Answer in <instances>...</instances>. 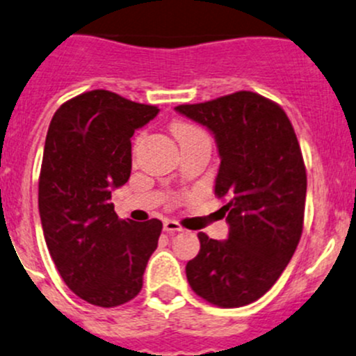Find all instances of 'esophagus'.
Here are the masks:
<instances>
[{
  "label": "esophagus",
  "mask_w": 356,
  "mask_h": 356,
  "mask_svg": "<svg viewBox=\"0 0 356 356\" xmlns=\"http://www.w3.org/2000/svg\"><path fill=\"white\" fill-rule=\"evenodd\" d=\"M163 229H164V232H170V234H175V232H181L183 231L181 225H179L177 220H171V219L164 220Z\"/></svg>",
  "instance_id": "esophagus-1"
}]
</instances>
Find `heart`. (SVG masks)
I'll return each instance as SVG.
<instances>
[{
    "label": "heart",
    "instance_id": "obj_1",
    "mask_svg": "<svg viewBox=\"0 0 356 356\" xmlns=\"http://www.w3.org/2000/svg\"><path fill=\"white\" fill-rule=\"evenodd\" d=\"M173 134L175 137H177L179 146H181V144L190 143V140L193 139H198V137L207 136V134L202 131L200 127H197V125L193 124H188V122H177V124H173Z\"/></svg>",
    "mask_w": 356,
    "mask_h": 356
}]
</instances>
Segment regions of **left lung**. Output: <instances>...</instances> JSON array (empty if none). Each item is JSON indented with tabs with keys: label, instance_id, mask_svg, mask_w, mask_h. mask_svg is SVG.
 Instances as JSON below:
<instances>
[{
	"label": "left lung",
	"instance_id": "left-lung-1",
	"mask_svg": "<svg viewBox=\"0 0 356 356\" xmlns=\"http://www.w3.org/2000/svg\"><path fill=\"white\" fill-rule=\"evenodd\" d=\"M175 110L216 137V195L229 224L224 241L198 232L186 280L217 307L248 305L273 286L300 241L307 175L299 140L282 106L253 91Z\"/></svg>",
	"mask_w": 356,
	"mask_h": 356
}]
</instances>
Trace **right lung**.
Returning a JSON list of instances; mask_svg holds the SVG:
<instances>
[{
	"label": "right lung",
	"mask_w": 356,
	"mask_h": 356,
	"mask_svg": "<svg viewBox=\"0 0 356 356\" xmlns=\"http://www.w3.org/2000/svg\"><path fill=\"white\" fill-rule=\"evenodd\" d=\"M158 112L93 90L63 103L49 125L39 178L44 238L66 285L98 307L132 300L158 248L161 220H120L110 202L131 177V137Z\"/></svg>",
	"instance_id": "obj_1"
}]
</instances>
